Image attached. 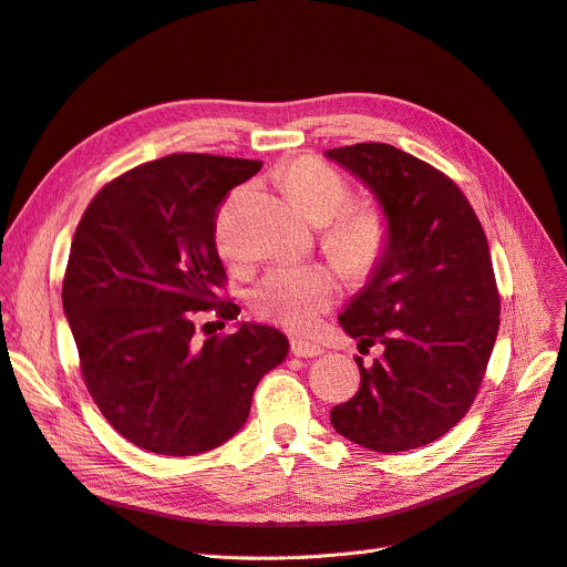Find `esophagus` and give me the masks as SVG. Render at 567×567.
Instances as JSON below:
<instances>
[{"label": "esophagus", "instance_id": "esophagus-1", "mask_svg": "<svg viewBox=\"0 0 567 567\" xmlns=\"http://www.w3.org/2000/svg\"><path fill=\"white\" fill-rule=\"evenodd\" d=\"M289 350H291L293 357H301V359H312V357H322L324 354L322 344L308 342V340H301V338H291Z\"/></svg>", "mask_w": 567, "mask_h": 567}]
</instances>
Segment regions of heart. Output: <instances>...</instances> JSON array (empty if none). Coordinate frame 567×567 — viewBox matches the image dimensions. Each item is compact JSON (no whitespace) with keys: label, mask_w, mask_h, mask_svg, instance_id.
Instances as JSON below:
<instances>
[{"label":"heart","mask_w":567,"mask_h":567,"mask_svg":"<svg viewBox=\"0 0 567 567\" xmlns=\"http://www.w3.org/2000/svg\"><path fill=\"white\" fill-rule=\"evenodd\" d=\"M282 187L301 215L322 229V248L344 278L363 282L382 266L391 227L386 213L371 202L350 204L352 187L322 159L303 155L282 168ZM227 261H238L236 240L223 217L215 231ZM338 299V282L322 266L274 268L252 289L257 315L291 331H308Z\"/></svg>","instance_id":"obj_1"}]
</instances>
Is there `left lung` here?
Returning <instances> with one entry per match:
<instances>
[{
  "mask_svg": "<svg viewBox=\"0 0 567 567\" xmlns=\"http://www.w3.org/2000/svg\"><path fill=\"white\" fill-rule=\"evenodd\" d=\"M378 196L391 227L382 266L344 308L361 384L331 410L357 445L396 454L424 447L471 410L501 327V293L486 234L458 185L386 143L327 151Z\"/></svg>",
  "mask_w": 567,
  "mask_h": 567,
  "instance_id": "left-lung-1",
  "label": "left lung"
}]
</instances>
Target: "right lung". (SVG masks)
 <instances>
[{"mask_svg":"<svg viewBox=\"0 0 567 567\" xmlns=\"http://www.w3.org/2000/svg\"><path fill=\"white\" fill-rule=\"evenodd\" d=\"M259 168L204 153L134 166L96 192L73 234L62 306L81 375L106 422L145 452L223 445L248 420L259 380L287 357L285 333L259 324L196 340L202 310L238 319L240 308L219 297L227 274L215 219L229 189Z\"/></svg>","mask_w":567,"mask_h":567,"instance_id":"right-lung-1","label":"right lung"}]
</instances>
